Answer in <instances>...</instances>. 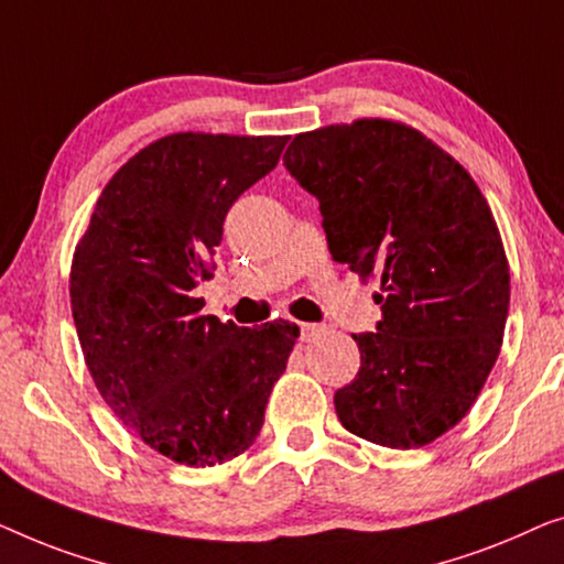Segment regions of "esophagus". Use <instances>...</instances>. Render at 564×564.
<instances>
[{
  "label": "esophagus",
  "instance_id": "obj_1",
  "mask_svg": "<svg viewBox=\"0 0 564 564\" xmlns=\"http://www.w3.org/2000/svg\"><path fill=\"white\" fill-rule=\"evenodd\" d=\"M301 339H314L316 335H322L324 327L322 324H312V322H301Z\"/></svg>",
  "mask_w": 564,
  "mask_h": 564
}]
</instances>
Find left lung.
Segmentation results:
<instances>
[{
  "label": "left lung",
  "instance_id": "8db88e82",
  "mask_svg": "<svg viewBox=\"0 0 564 564\" xmlns=\"http://www.w3.org/2000/svg\"><path fill=\"white\" fill-rule=\"evenodd\" d=\"M283 165L319 202L332 258L380 281L383 319L352 335L360 370L335 393L339 422L380 447H424L470 411L501 352L511 283L486 196L386 120L296 134Z\"/></svg>",
  "mask_w": 564,
  "mask_h": 564
}]
</instances>
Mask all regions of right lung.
Masks as SVG:
<instances>
[{"instance_id":"1","label":"right lung","mask_w":564,"mask_h":564,"mask_svg":"<svg viewBox=\"0 0 564 564\" xmlns=\"http://www.w3.org/2000/svg\"><path fill=\"white\" fill-rule=\"evenodd\" d=\"M289 138L178 132L101 192L70 265V312L101 399L127 430L188 467L227 463L260 434L299 327L202 316L225 217Z\"/></svg>"}]
</instances>
